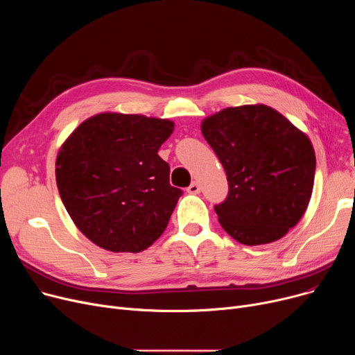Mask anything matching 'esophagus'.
Segmentation results:
<instances>
[{
	"instance_id": "esophagus-1",
	"label": "esophagus",
	"mask_w": 355,
	"mask_h": 355,
	"mask_svg": "<svg viewBox=\"0 0 355 355\" xmlns=\"http://www.w3.org/2000/svg\"><path fill=\"white\" fill-rule=\"evenodd\" d=\"M187 193H190V194H198V193H200V184H198L197 181H193V182L190 184V187L187 189Z\"/></svg>"
}]
</instances>
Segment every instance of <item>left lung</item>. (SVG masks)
I'll return each mask as SVG.
<instances>
[{"label": "left lung", "mask_w": 355, "mask_h": 355, "mask_svg": "<svg viewBox=\"0 0 355 355\" xmlns=\"http://www.w3.org/2000/svg\"><path fill=\"white\" fill-rule=\"evenodd\" d=\"M225 168L229 196L214 210L241 245H266L301 220L315 178L309 138L266 105L226 107L201 122Z\"/></svg>", "instance_id": "obj_1"}]
</instances>
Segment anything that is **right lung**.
<instances>
[{
  "instance_id": "obj_1",
  "label": "right lung",
  "mask_w": 355,
  "mask_h": 355,
  "mask_svg": "<svg viewBox=\"0 0 355 355\" xmlns=\"http://www.w3.org/2000/svg\"><path fill=\"white\" fill-rule=\"evenodd\" d=\"M174 122L105 112L62 145L55 182L76 227L102 249L138 253L164 233L182 191L170 184L159 146Z\"/></svg>"
}]
</instances>
